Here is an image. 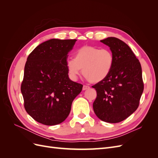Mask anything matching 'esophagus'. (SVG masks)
Instances as JSON below:
<instances>
[{
	"mask_svg": "<svg viewBox=\"0 0 158 158\" xmlns=\"http://www.w3.org/2000/svg\"><path fill=\"white\" fill-rule=\"evenodd\" d=\"M83 90H85V89H89V87L88 86V85H83Z\"/></svg>",
	"mask_w": 158,
	"mask_h": 158,
	"instance_id": "34e87169",
	"label": "esophagus"
}]
</instances>
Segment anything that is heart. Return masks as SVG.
I'll use <instances>...</instances> for the list:
<instances>
[{"label":"heart","mask_w":158,"mask_h":158,"mask_svg":"<svg viewBox=\"0 0 158 158\" xmlns=\"http://www.w3.org/2000/svg\"><path fill=\"white\" fill-rule=\"evenodd\" d=\"M114 64L113 52L108 49H101L92 46H84L76 50L74 59L66 62L68 73L72 80H76L80 73L88 81L98 83L106 78Z\"/></svg>","instance_id":"1"}]
</instances>
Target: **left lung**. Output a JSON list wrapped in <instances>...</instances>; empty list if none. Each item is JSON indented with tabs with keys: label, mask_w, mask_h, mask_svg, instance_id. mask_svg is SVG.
Here are the masks:
<instances>
[{
	"label": "left lung",
	"mask_w": 158,
	"mask_h": 158,
	"mask_svg": "<svg viewBox=\"0 0 158 158\" xmlns=\"http://www.w3.org/2000/svg\"><path fill=\"white\" fill-rule=\"evenodd\" d=\"M100 41L110 47L114 64L107 77L92 86L97 92L93 108L102 121L117 123L128 117L139 106L144 90L142 68L125 42L113 37Z\"/></svg>",
	"instance_id": "1"
}]
</instances>
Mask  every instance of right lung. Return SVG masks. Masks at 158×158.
I'll return each instance as SVG.
<instances>
[{"label":"right lung","instance_id":"obj_1","mask_svg":"<svg viewBox=\"0 0 158 158\" xmlns=\"http://www.w3.org/2000/svg\"><path fill=\"white\" fill-rule=\"evenodd\" d=\"M76 40L51 39L28 56L21 92L26 112L45 125H55L67 118L74 98L83 85L70 80L66 60Z\"/></svg>","mask_w":158,"mask_h":158}]
</instances>
